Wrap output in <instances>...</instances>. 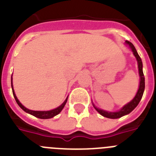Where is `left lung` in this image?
Returning a JSON list of instances; mask_svg holds the SVG:
<instances>
[{"mask_svg":"<svg viewBox=\"0 0 156 156\" xmlns=\"http://www.w3.org/2000/svg\"><path fill=\"white\" fill-rule=\"evenodd\" d=\"M125 44H126L127 46H129V48L131 49L133 55L135 56V58L137 59V67H138V73L139 76H140L139 87L138 90H137V94H136V95L134 96V98H133L129 102H128L127 104L125 105L124 106H122V108H121L119 111L108 112L105 111V110L101 109V108H98L97 106H95L94 104L92 102L94 108L96 109V111H97L98 112H99V114H101V115H103L104 117H106V118H109V119H118V118H120V117L123 116V115H128L129 113H130V112L137 107V105L140 102V101L141 100V98H142L143 94H144V87H145L144 76V73H143V64L142 61H141V58H140L139 55L137 54V50H136V48H134V46H133V44L132 43H130L129 41H126Z\"/></svg>","mask_w":156,"mask_h":156,"instance_id":"8db88e82","label":"left lung"}]
</instances>
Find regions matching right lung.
<instances>
[{"label":"right lung","instance_id":"add662e5","mask_svg":"<svg viewBox=\"0 0 156 156\" xmlns=\"http://www.w3.org/2000/svg\"><path fill=\"white\" fill-rule=\"evenodd\" d=\"M11 83H12V92H13L14 98H15V99H16V102H17V104L19 105V107H20L23 111L26 112H27V113L30 114V115H34V116L35 117H37V118H39V119H51V118H53L54 116L57 115L58 114H59L60 112H61L62 110L63 109V108H64L65 105H66V102H67V100H68V96H67L66 99L64 101V102H63L61 105L57 107L56 108H54V109L52 110H49V111H34V110H30L29 109V108H26L24 105H23L22 103L19 101V99H18L17 97H16V93H15V90H14V88H13V84H12V78H11Z\"/></svg>","mask_w":156,"mask_h":156}]
</instances>
